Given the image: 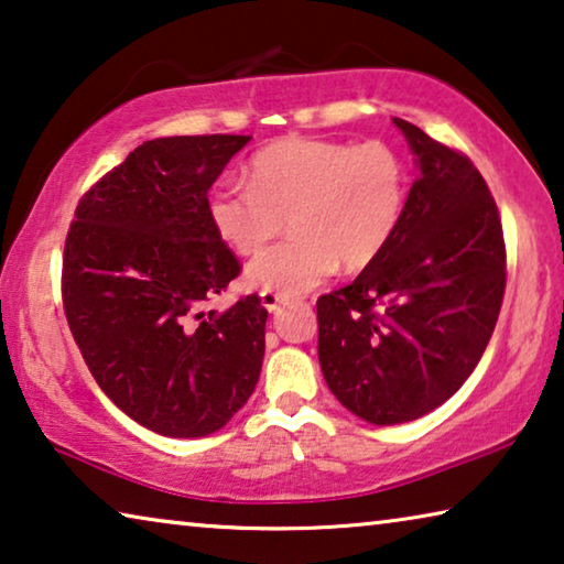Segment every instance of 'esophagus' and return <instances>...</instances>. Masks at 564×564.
<instances>
[{
  "label": "esophagus",
  "instance_id": "34e87169",
  "mask_svg": "<svg viewBox=\"0 0 564 564\" xmlns=\"http://www.w3.org/2000/svg\"><path fill=\"white\" fill-rule=\"evenodd\" d=\"M259 297H262V307H264V310H270V312L280 310V305H282V302H284L282 294L270 292V290H264L262 294H259Z\"/></svg>",
  "mask_w": 564,
  "mask_h": 564
}]
</instances>
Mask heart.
Returning <instances> with one entry per match:
<instances>
[{"label": "heart", "mask_w": 564, "mask_h": 564, "mask_svg": "<svg viewBox=\"0 0 564 564\" xmlns=\"http://www.w3.org/2000/svg\"><path fill=\"white\" fill-rule=\"evenodd\" d=\"M206 198L214 231L237 254H257L290 221L292 237L247 267L257 290L302 294L337 267L362 270L386 252L403 219L409 171L391 145L282 138Z\"/></svg>", "instance_id": "b5f03b06"}]
</instances>
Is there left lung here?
<instances>
[{
	"mask_svg": "<svg viewBox=\"0 0 564 564\" xmlns=\"http://www.w3.org/2000/svg\"><path fill=\"white\" fill-rule=\"evenodd\" d=\"M415 181L395 237L348 288L317 300V355L345 409L376 426L448 401L487 350L507 284L505 234L474 163L393 118Z\"/></svg>",
	"mask_w": 564,
	"mask_h": 564,
	"instance_id": "obj_1",
	"label": "left lung"
}]
</instances>
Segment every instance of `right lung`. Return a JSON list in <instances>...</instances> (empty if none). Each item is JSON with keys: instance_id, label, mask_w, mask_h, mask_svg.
Wrapping results in <instances>:
<instances>
[{"instance_id": "right-lung-1", "label": "right lung", "mask_w": 564, "mask_h": 564, "mask_svg": "<svg viewBox=\"0 0 564 564\" xmlns=\"http://www.w3.org/2000/svg\"><path fill=\"white\" fill-rule=\"evenodd\" d=\"M252 135H171L138 145L80 198L65 239V317L95 383L171 438L224 429L254 393L267 310L247 294L204 302L239 274L206 198Z\"/></svg>"}]
</instances>
